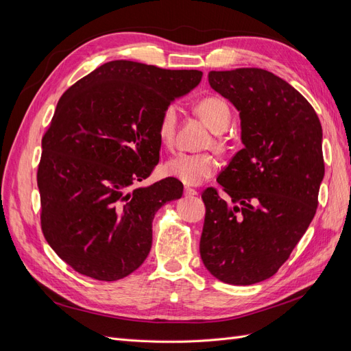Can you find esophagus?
Listing matches in <instances>:
<instances>
[{
  "label": "esophagus",
  "mask_w": 351,
  "mask_h": 351,
  "mask_svg": "<svg viewBox=\"0 0 351 351\" xmlns=\"http://www.w3.org/2000/svg\"><path fill=\"white\" fill-rule=\"evenodd\" d=\"M184 195L186 196H196L197 195V190L192 189V187H184Z\"/></svg>",
  "instance_id": "1"
}]
</instances>
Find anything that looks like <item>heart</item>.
I'll return each mask as SVG.
<instances>
[{
    "mask_svg": "<svg viewBox=\"0 0 351 351\" xmlns=\"http://www.w3.org/2000/svg\"><path fill=\"white\" fill-rule=\"evenodd\" d=\"M196 110L212 130L224 132L231 121V110L221 97H205L196 104ZM178 112L174 104L167 105L159 115L156 134L164 146H173L177 130ZM219 161L215 155L208 152L189 154L178 152L164 164V173L168 177L180 180L184 184H200L217 173Z\"/></svg>",
    "mask_w": 351,
    "mask_h": 351,
    "instance_id": "1",
    "label": "heart"
}]
</instances>
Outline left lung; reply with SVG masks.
Listing matches in <instances>:
<instances>
[{"instance_id":"obj_1","label":"left lung","mask_w":351,"mask_h":351,"mask_svg":"<svg viewBox=\"0 0 351 351\" xmlns=\"http://www.w3.org/2000/svg\"><path fill=\"white\" fill-rule=\"evenodd\" d=\"M210 88L240 111L244 147L202 193L200 258L222 282L267 280L312 222L325 174L322 125L291 84L256 67L209 71Z\"/></svg>"}]
</instances>
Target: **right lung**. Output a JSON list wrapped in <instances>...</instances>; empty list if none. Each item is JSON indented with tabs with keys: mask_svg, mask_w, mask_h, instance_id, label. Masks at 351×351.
Returning <instances> with one entry per match:
<instances>
[{
	"mask_svg": "<svg viewBox=\"0 0 351 351\" xmlns=\"http://www.w3.org/2000/svg\"><path fill=\"white\" fill-rule=\"evenodd\" d=\"M200 79L199 70L117 60L62 93L42 137L36 180L44 237L76 272L121 280L149 254L156 210L182 197L183 184L173 177L133 184L159 162L162 110Z\"/></svg>",
	"mask_w": 351,
	"mask_h": 351,
	"instance_id": "1",
	"label": "right lung"
}]
</instances>
